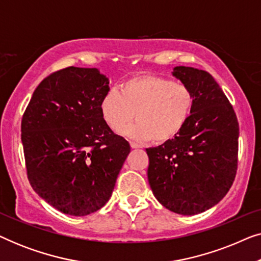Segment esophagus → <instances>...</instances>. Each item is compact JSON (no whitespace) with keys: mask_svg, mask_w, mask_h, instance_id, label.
I'll list each match as a JSON object with an SVG mask.
<instances>
[{"mask_svg":"<svg viewBox=\"0 0 261 261\" xmlns=\"http://www.w3.org/2000/svg\"><path fill=\"white\" fill-rule=\"evenodd\" d=\"M130 147H132V148H134V149H137V148H140L141 146H140V145H138L137 142H133V141H130Z\"/></svg>","mask_w":261,"mask_h":261,"instance_id":"esophagus-1","label":"esophagus"}]
</instances>
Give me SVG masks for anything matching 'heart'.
Wrapping results in <instances>:
<instances>
[{"instance_id":"1","label":"heart","mask_w":261,"mask_h":261,"mask_svg":"<svg viewBox=\"0 0 261 261\" xmlns=\"http://www.w3.org/2000/svg\"><path fill=\"white\" fill-rule=\"evenodd\" d=\"M194 105V94L188 85L155 74H139L124 81L120 92H107L99 112L114 130L129 123L135 113L137 121L120 133L139 141L153 139L156 144H164L183 130Z\"/></svg>"}]
</instances>
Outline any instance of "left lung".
Returning a JSON list of instances; mask_svg holds the SVG:
<instances>
[{"label": "left lung", "instance_id": "obj_1", "mask_svg": "<svg viewBox=\"0 0 261 261\" xmlns=\"http://www.w3.org/2000/svg\"><path fill=\"white\" fill-rule=\"evenodd\" d=\"M172 76L191 89L195 105L176 138L146 148L148 183L166 209L196 215L216 205L233 184L239 123L233 107L212 74L195 67L176 66Z\"/></svg>", "mask_w": 261, "mask_h": 261}]
</instances>
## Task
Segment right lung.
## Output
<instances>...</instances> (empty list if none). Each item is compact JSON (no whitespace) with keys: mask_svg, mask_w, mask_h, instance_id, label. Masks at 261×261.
<instances>
[{"mask_svg":"<svg viewBox=\"0 0 261 261\" xmlns=\"http://www.w3.org/2000/svg\"><path fill=\"white\" fill-rule=\"evenodd\" d=\"M109 78L70 66L45 78L21 122V141L33 190L71 216L97 212L109 201L130 152L103 121L99 103Z\"/></svg>","mask_w":261,"mask_h":261,"instance_id":"1","label":"right lung"}]
</instances>
